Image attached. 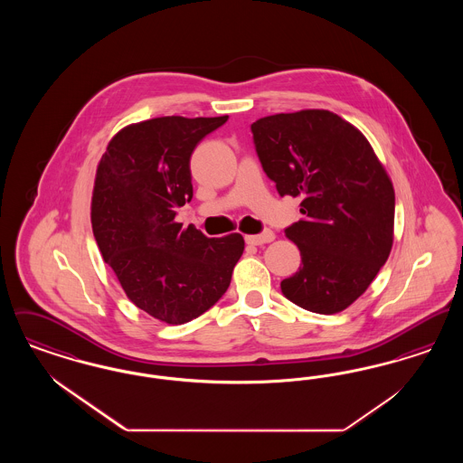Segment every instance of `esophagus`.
<instances>
[{
    "mask_svg": "<svg viewBox=\"0 0 463 463\" xmlns=\"http://www.w3.org/2000/svg\"><path fill=\"white\" fill-rule=\"evenodd\" d=\"M274 232L272 231H264L262 234H255V236H246L244 240L248 244H253V246H260V244H265V242L274 241Z\"/></svg>",
    "mask_w": 463,
    "mask_h": 463,
    "instance_id": "esophagus-1",
    "label": "esophagus"
}]
</instances>
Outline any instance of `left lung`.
Returning a JSON list of instances; mask_svg holds the SVG:
<instances>
[{
  "instance_id": "obj_1",
  "label": "left lung",
  "mask_w": 463,
  "mask_h": 463,
  "mask_svg": "<svg viewBox=\"0 0 463 463\" xmlns=\"http://www.w3.org/2000/svg\"><path fill=\"white\" fill-rule=\"evenodd\" d=\"M257 155L279 196L300 198L304 219L285 231L300 250L281 281L298 307L336 314L354 304L394 242V185L368 138L325 109L281 112L251 125Z\"/></svg>"
}]
</instances>
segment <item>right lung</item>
Instances as JSON below:
<instances>
[{
	"instance_id": "obj_1",
	"label": "right lung",
	"mask_w": 463,
	"mask_h": 463,
	"mask_svg": "<svg viewBox=\"0 0 463 463\" xmlns=\"http://www.w3.org/2000/svg\"><path fill=\"white\" fill-rule=\"evenodd\" d=\"M229 116H163L116 133L91 193V229L127 297L166 325H184L219 302L244 240L182 229L176 208L193 199L191 156Z\"/></svg>"
}]
</instances>
